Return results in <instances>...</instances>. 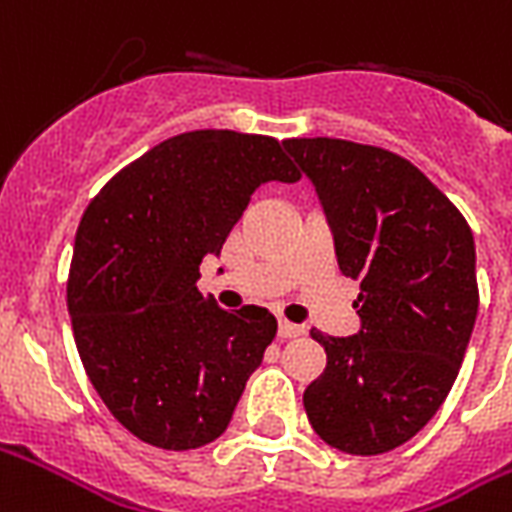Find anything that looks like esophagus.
<instances>
[{"label":"esophagus","instance_id":"34e87169","mask_svg":"<svg viewBox=\"0 0 512 512\" xmlns=\"http://www.w3.org/2000/svg\"><path fill=\"white\" fill-rule=\"evenodd\" d=\"M306 333V327L303 325H292L287 319H279V335L282 338H298V335Z\"/></svg>","mask_w":512,"mask_h":512}]
</instances>
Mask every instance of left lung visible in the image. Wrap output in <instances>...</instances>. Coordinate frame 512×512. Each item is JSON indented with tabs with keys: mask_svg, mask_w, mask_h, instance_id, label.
Returning <instances> with one entry per match:
<instances>
[{
	"mask_svg": "<svg viewBox=\"0 0 512 512\" xmlns=\"http://www.w3.org/2000/svg\"><path fill=\"white\" fill-rule=\"evenodd\" d=\"M317 187L343 276L360 282V333L311 330L325 373L303 392L327 446H403L451 392L478 317L473 230L411 161L346 139H287Z\"/></svg>",
	"mask_w": 512,
	"mask_h": 512,
	"instance_id": "left-lung-1",
	"label": "left lung"
}]
</instances>
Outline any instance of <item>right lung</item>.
I'll return each instance as SVG.
<instances>
[{
  "mask_svg": "<svg viewBox=\"0 0 512 512\" xmlns=\"http://www.w3.org/2000/svg\"><path fill=\"white\" fill-rule=\"evenodd\" d=\"M298 182L273 136L187 131L117 171L74 236L66 306L109 413L150 446L190 451L228 429L276 335L268 308L225 311L195 282L263 182Z\"/></svg>",
  "mask_w": 512,
  "mask_h": 512,
  "instance_id": "right-lung-1",
  "label": "right lung"
}]
</instances>
